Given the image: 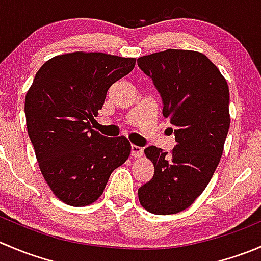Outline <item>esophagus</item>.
Masks as SVG:
<instances>
[{
    "instance_id": "1",
    "label": "esophagus",
    "mask_w": 261,
    "mask_h": 261,
    "mask_svg": "<svg viewBox=\"0 0 261 261\" xmlns=\"http://www.w3.org/2000/svg\"><path fill=\"white\" fill-rule=\"evenodd\" d=\"M131 155L134 158H139L143 155V147L136 146V145H131Z\"/></svg>"
}]
</instances>
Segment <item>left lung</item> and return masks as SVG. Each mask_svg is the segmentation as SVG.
<instances>
[{
  "label": "left lung",
  "mask_w": 261,
  "mask_h": 261,
  "mask_svg": "<svg viewBox=\"0 0 261 261\" xmlns=\"http://www.w3.org/2000/svg\"><path fill=\"white\" fill-rule=\"evenodd\" d=\"M138 65L160 93L177 141L169 154L156 146L144 150L154 175L139 188V201L154 215H173L201 196L220 163L230 127V92L218 68L193 50L144 55Z\"/></svg>",
  "instance_id": "left-lung-1"
}]
</instances>
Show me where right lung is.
I'll return each mask as SVG.
<instances>
[{"label":"right lung","mask_w":261,"mask_h":261,"mask_svg":"<svg viewBox=\"0 0 261 261\" xmlns=\"http://www.w3.org/2000/svg\"><path fill=\"white\" fill-rule=\"evenodd\" d=\"M135 58L75 51L41 65L25 97L28 134L53 193L69 206L96 202L110 175L127 160L125 136L91 127L110 87L135 67Z\"/></svg>","instance_id":"obj_1"}]
</instances>
